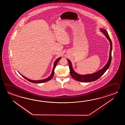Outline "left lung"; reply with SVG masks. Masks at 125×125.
<instances>
[{
    "label": "left lung",
    "instance_id": "1",
    "mask_svg": "<svg viewBox=\"0 0 125 125\" xmlns=\"http://www.w3.org/2000/svg\"><path fill=\"white\" fill-rule=\"evenodd\" d=\"M101 31L104 34V35L106 36L107 38L109 40V42H110V50L109 58V61L106 64V65L104 66L102 69L99 71L98 72L93 73L92 74L80 75V74H78L76 72H75L72 68L71 62L68 59H67V61L68 62V63H69V68L70 70V74L71 75L72 77L74 80L78 81H80V82H92V81H94L96 80H98L99 78H100V77H101V76L105 73V72H106L107 70L109 68V67L110 66L112 59V43L111 40L109 37L108 32L105 29H101Z\"/></svg>",
    "mask_w": 125,
    "mask_h": 125
}]
</instances>
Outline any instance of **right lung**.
<instances>
[{
	"label": "right lung",
	"instance_id": "obj_1",
	"mask_svg": "<svg viewBox=\"0 0 125 125\" xmlns=\"http://www.w3.org/2000/svg\"><path fill=\"white\" fill-rule=\"evenodd\" d=\"M61 59V58H59L57 59L56 60V61H55L54 63V66H53V70H52V72L51 74V75H50L49 77L47 78H46V79H44V80H30L29 79H27V78H26V77H25L23 75H21L20 73V74L21 75V76H22V77H24V79H25L26 80H28L30 82L33 83H44L45 82H47V81H48L49 80H51V79L53 78V75H54V69L55 68L56 65H57V64L58 63L59 60H60Z\"/></svg>",
	"mask_w": 125,
	"mask_h": 125
}]
</instances>
